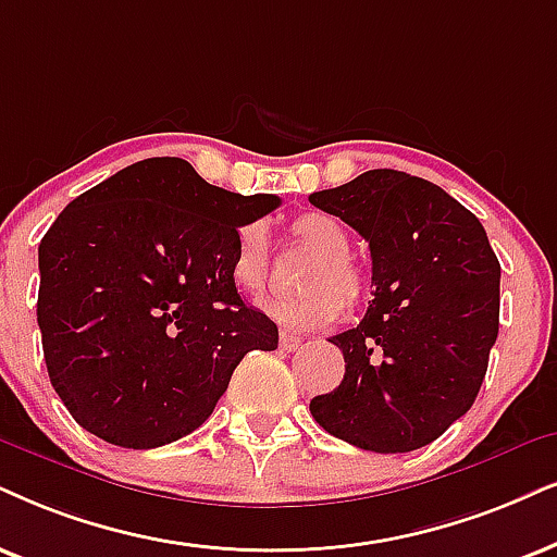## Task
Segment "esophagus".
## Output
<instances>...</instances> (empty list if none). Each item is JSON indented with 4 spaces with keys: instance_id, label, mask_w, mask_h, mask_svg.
<instances>
[{
    "instance_id": "obj_1",
    "label": "esophagus",
    "mask_w": 557,
    "mask_h": 557,
    "mask_svg": "<svg viewBox=\"0 0 557 557\" xmlns=\"http://www.w3.org/2000/svg\"><path fill=\"white\" fill-rule=\"evenodd\" d=\"M280 349H283V351H298V349H302V339H300V336L287 334V331H280Z\"/></svg>"
}]
</instances>
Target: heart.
<instances>
[{
	"mask_svg": "<svg viewBox=\"0 0 557 557\" xmlns=\"http://www.w3.org/2000/svg\"><path fill=\"white\" fill-rule=\"evenodd\" d=\"M293 236L300 246L313 251L315 259L306 267L302 287L311 293L300 298H274L264 302L267 315L293 331H311L329 326L339 319L344 301L360 300L364 293V274L360 264L347 255L349 236L334 215L302 213L293 221ZM231 280L238 290L251 298H262L270 285V234L262 221H251L236 231L231 255Z\"/></svg>",
	"mask_w": 557,
	"mask_h": 557,
	"instance_id": "heart-1",
	"label": "heart"
}]
</instances>
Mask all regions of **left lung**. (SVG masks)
<instances>
[{
    "mask_svg": "<svg viewBox=\"0 0 557 557\" xmlns=\"http://www.w3.org/2000/svg\"><path fill=\"white\" fill-rule=\"evenodd\" d=\"M308 200L370 244L375 285L360 326L329 339L347 364L313 419L370 453L424 447L468 413L488 370L502 283L488 236L445 189L396 169Z\"/></svg>",
    "mask_w": 557,
    "mask_h": 557,
    "instance_id": "1",
    "label": "left lung"
}]
</instances>
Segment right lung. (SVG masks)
Returning <instances> with one entry per match:
<instances>
[{"label":"right lung","mask_w":557,"mask_h":557,"mask_svg":"<svg viewBox=\"0 0 557 557\" xmlns=\"http://www.w3.org/2000/svg\"><path fill=\"white\" fill-rule=\"evenodd\" d=\"M277 195L208 185L144 159L63 208L38 246V326L63 406L110 445L151 449L206 421L246 351L277 326L231 280L236 231Z\"/></svg>","instance_id":"add662e5"}]
</instances>
